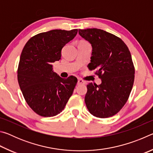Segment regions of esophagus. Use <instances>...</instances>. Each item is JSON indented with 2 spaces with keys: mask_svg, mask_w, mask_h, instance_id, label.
Returning <instances> with one entry per match:
<instances>
[{
  "mask_svg": "<svg viewBox=\"0 0 153 153\" xmlns=\"http://www.w3.org/2000/svg\"><path fill=\"white\" fill-rule=\"evenodd\" d=\"M86 84V82H85L84 80H82L81 79H79L77 80V85H80V84Z\"/></svg>",
  "mask_w": 153,
  "mask_h": 153,
  "instance_id": "34e87169",
  "label": "esophagus"
}]
</instances>
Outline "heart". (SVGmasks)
<instances>
[{"label":"heart","instance_id":"obj_1","mask_svg":"<svg viewBox=\"0 0 153 153\" xmlns=\"http://www.w3.org/2000/svg\"><path fill=\"white\" fill-rule=\"evenodd\" d=\"M84 42V43H87L86 42Z\"/></svg>","mask_w":153,"mask_h":153}]
</instances>
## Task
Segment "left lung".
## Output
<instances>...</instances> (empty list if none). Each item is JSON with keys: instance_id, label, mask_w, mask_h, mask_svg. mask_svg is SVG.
Instances as JSON below:
<instances>
[{"instance_id": "1", "label": "left lung", "mask_w": 153, "mask_h": 153, "mask_svg": "<svg viewBox=\"0 0 153 153\" xmlns=\"http://www.w3.org/2000/svg\"><path fill=\"white\" fill-rule=\"evenodd\" d=\"M79 34L91 44L88 67L97 70L102 81L87 85V108L97 117H112L126 104L133 87L135 70L130 52L121 38L102 30H79Z\"/></svg>"}]
</instances>
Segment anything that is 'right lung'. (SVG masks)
Masks as SVG:
<instances>
[{
	"label": "right lung",
	"mask_w": 153,
	"mask_h": 153,
	"mask_svg": "<svg viewBox=\"0 0 153 153\" xmlns=\"http://www.w3.org/2000/svg\"><path fill=\"white\" fill-rule=\"evenodd\" d=\"M77 30H53L33 36L22 52L17 79L25 101L38 115L53 117L64 109L73 94L77 79H64L53 70L61 50L73 40Z\"/></svg>",
	"instance_id": "right-lung-1"
}]
</instances>
